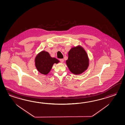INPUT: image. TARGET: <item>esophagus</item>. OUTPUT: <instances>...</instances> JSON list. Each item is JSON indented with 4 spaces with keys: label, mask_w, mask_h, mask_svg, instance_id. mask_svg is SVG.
<instances>
[{
    "label": "esophagus",
    "mask_w": 125,
    "mask_h": 125,
    "mask_svg": "<svg viewBox=\"0 0 125 125\" xmlns=\"http://www.w3.org/2000/svg\"><path fill=\"white\" fill-rule=\"evenodd\" d=\"M60 61H61V63H63V62H64V59H60Z\"/></svg>",
    "instance_id": "34e87169"
}]
</instances>
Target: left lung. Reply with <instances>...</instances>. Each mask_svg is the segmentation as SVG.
Masks as SVG:
<instances>
[{
    "label": "left lung",
    "mask_w": 125,
    "mask_h": 125,
    "mask_svg": "<svg viewBox=\"0 0 125 125\" xmlns=\"http://www.w3.org/2000/svg\"><path fill=\"white\" fill-rule=\"evenodd\" d=\"M66 63L71 72L79 75L87 70L89 66V59L83 48L77 46L73 47L69 51Z\"/></svg>",
    "instance_id": "1"
}]
</instances>
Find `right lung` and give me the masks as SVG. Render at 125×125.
<instances>
[{
    "label": "right lung",
    "instance_id": "1",
    "mask_svg": "<svg viewBox=\"0 0 125 125\" xmlns=\"http://www.w3.org/2000/svg\"><path fill=\"white\" fill-rule=\"evenodd\" d=\"M35 66L38 71L44 75H47L52 68L53 64L60 61L55 58L51 57L49 53L42 51L38 53L35 59Z\"/></svg>",
    "mask_w": 125,
    "mask_h": 125
}]
</instances>
